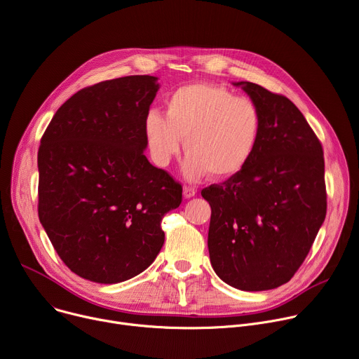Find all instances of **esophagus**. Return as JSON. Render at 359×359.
<instances>
[{
    "mask_svg": "<svg viewBox=\"0 0 359 359\" xmlns=\"http://www.w3.org/2000/svg\"><path fill=\"white\" fill-rule=\"evenodd\" d=\"M197 194V188L192 185H184V197L185 198H191Z\"/></svg>",
    "mask_w": 359,
    "mask_h": 359,
    "instance_id": "esophagus-1",
    "label": "esophagus"
}]
</instances>
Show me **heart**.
I'll list each match as a JSON object with an SVG mask.
<instances>
[{
	"mask_svg": "<svg viewBox=\"0 0 359 359\" xmlns=\"http://www.w3.org/2000/svg\"><path fill=\"white\" fill-rule=\"evenodd\" d=\"M260 130L262 116L250 99L207 83L178 88L163 102V118L151 110L144 125L158 167H167L184 137L188 155L182 170L189 180L207 172L224 180L241 171L255 154Z\"/></svg>",
	"mask_w": 359,
	"mask_h": 359,
	"instance_id": "1",
	"label": "heart"
}]
</instances>
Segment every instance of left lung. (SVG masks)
<instances>
[{
    "label": "left lung",
    "instance_id": "1",
    "mask_svg": "<svg viewBox=\"0 0 359 359\" xmlns=\"http://www.w3.org/2000/svg\"><path fill=\"white\" fill-rule=\"evenodd\" d=\"M262 116L244 168L201 191L211 205L210 262L227 285L249 292L287 283L326 215L322 144L283 95L240 81Z\"/></svg>",
    "mask_w": 359,
    "mask_h": 359
}]
</instances>
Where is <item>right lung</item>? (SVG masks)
<instances>
[{
  "mask_svg": "<svg viewBox=\"0 0 359 359\" xmlns=\"http://www.w3.org/2000/svg\"><path fill=\"white\" fill-rule=\"evenodd\" d=\"M156 77L104 80L66 100L39 148V218L77 276L125 282L158 256L161 222L182 187L147 159L145 118Z\"/></svg>",
  "mask_w": 359,
  "mask_h": 359,
  "instance_id": "1",
  "label": "right lung"
}]
</instances>
